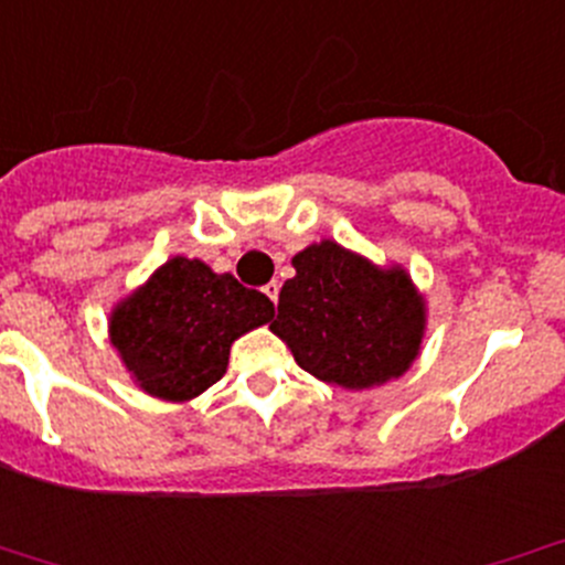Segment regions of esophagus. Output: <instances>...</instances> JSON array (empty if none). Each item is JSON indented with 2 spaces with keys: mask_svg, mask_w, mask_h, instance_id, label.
Instances as JSON below:
<instances>
[{
  "mask_svg": "<svg viewBox=\"0 0 565 565\" xmlns=\"http://www.w3.org/2000/svg\"><path fill=\"white\" fill-rule=\"evenodd\" d=\"M262 289H265V295L273 300V303H278V292H281V284L270 281V284H265V287H262Z\"/></svg>",
  "mask_w": 565,
  "mask_h": 565,
  "instance_id": "34e87169",
  "label": "esophagus"
}]
</instances>
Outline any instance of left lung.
I'll return each mask as SVG.
<instances>
[{"instance_id":"8db88e82","label":"left lung","mask_w":565,"mask_h":565,"mask_svg":"<svg viewBox=\"0 0 565 565\" xmlns=\"http://www.w3.org/2000/svg\"><path fill=\"white\" fill-rule=\"evenodd\" d=\"M270 324L324 383L372 388L407 372L424 335V300L404 270H377L335 243L300 250Z\"/></svg>"}]
</instances>
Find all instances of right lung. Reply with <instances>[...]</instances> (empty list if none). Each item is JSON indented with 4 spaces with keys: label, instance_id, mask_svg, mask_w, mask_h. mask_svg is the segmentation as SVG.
Segmentation results:
<instances>
[{
    "label": "right lung",
    "instance_id": "right-lung-1",
    "mask_svg": "<svg viewBox=\"0 0 565 565\" xmlns=\"http://www.w3.org/2000/svg\"><path fill=\"white\" fill-rule=\"evenodd\" d=\"M276 317L270 298L232 273L174 256L111 317V344L147 393L199 396L224 377L237 335Z\"/></svg>",
    "mask_w": 565,
    "mask_h": 565
}]
</instances>
